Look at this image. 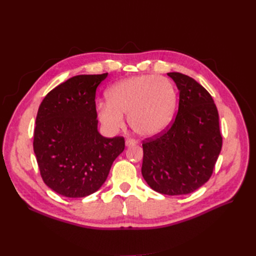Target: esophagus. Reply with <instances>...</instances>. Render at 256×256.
Instances as JSON below:
<instances>
[{
  "label": "esophagus",
  "mask_w": 256,
  "mask_h": 256,
  "mask_svg": "<svg viewBox=\"0 0 256 256\" xmlns=\"http://www.w3.org/2000/svg\"><path fill=\"white\" fill-rule=\"evenodd\" d=\"M136 144V142L134 140H126V142H125L126 147H132V146H134Z\"/></svg>",
  "instance_id": "esophagus-1"
}]
</instances>
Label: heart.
Segmentation results:
<instances>
[{
    "instance_id": "heart-1",
    "label": "heart",
    "mask_w": 256,
    "mask_h": 256,
    "mask_svg": "<svg viewBox=\"0 0 256 256\" xmlns=\"http://www.w3.org/2000/svg\"><path fill=\"white\" fill-rule=\"evenodd\" d=\"M107 103L96 105V116L104 128L116 133L128 116L131 129L140 136L162 133L173 120L177 96L173 83L164 77L133 76L112 84L106 92Z\"/></svg>"
}]
</instances>
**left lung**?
<instances>
[{
  "instance_id": "8db88e82",
  "label": "left lung",
  "mask_w": 256,
  "mask_h": 256,
  "mask_svg": "<svg viewBox=\"0 0 256 256\" xmlns=\"http://www.w3.org/2000/svg\"><path fill=\"white\" fill-rule=\"evenodd\" d=\"M168 76L179 90L178 112L162 136L142 142V174L155 192L176 196L208 181L222 149V136L210 92L186 75Z\"/></svg>"
}]
</instances>
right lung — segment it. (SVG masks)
I'll return each mask as SVG.
<instances>
[{"mask_svg": "<svg viewBox=\"0 0 256 256\" xmlns=\"http://www.w3.org/2000/svg\"><path fill=\"white\" fill-rule=\"evenodd\" d=\"M107 75L72 77L38 108L34 153L44 182L62 196L82 198L98 190L125 149L123 138H104L98 130L96 90Z\"/></svg>", "mask_w": 256, "mask_h": 256, "instance_id": "add662e5", "label": "right lung"}]
</instances>
